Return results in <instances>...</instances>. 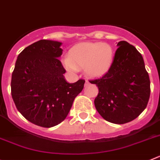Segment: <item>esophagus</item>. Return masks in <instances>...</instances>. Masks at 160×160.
Listing matches in <instances>:
<instances>
[{
  "instance_id": "34e87169",
  "label": "esophagus",
  "mask_w": 160,
  "mask_h": 160,
  "mask_svg": "<svg viewBox=\"0 0 160 160\" xmlns=\"http://www.w3.org/2000/svg\"><path fill=\"white\" fill-rule=\"evenodd\" d=\"M90 82L89 81H87V80H86V82H85V86H89V85H90Z\"/></svg>"
}]
</instances>
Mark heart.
Segmentation results:
<instances>
[{
    "label": "heart",
    "instance_id": "1",
    "mask_svg": "<svg viewBox=\"0 0 160 160\" xmlns=\"http://www.w3.org/2000/svg\"><path fill=\"white\" fill-rule=\"evenodd\" d=\"M113 58V48L109 43H82L70 50L64 64L70 70L84 68L87 75L99 77L109 71Z\"/></svg>",
    "mask_w": 160,
    "mask_h": 160
}]
</instances>
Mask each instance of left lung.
Segmentation results:
<instances>
[{
    "label": "left lung",
    "mask_w": 160,
    "mask_h": 160,
    "mask_svg": "<svg viewBox=\"0 0 160 160\" xmlns=\"http://www.w3.org/2000/svg\"><path fill=\"white\" fill-rule=\"evenodd\" d=\"M110 69L90 80L98 87L96 109L105 121L122 124L139 117L150 98V79L141 54L126 41H120Z\"/></svg>",
    "instance_id": "obj_1"
}]
</instances>
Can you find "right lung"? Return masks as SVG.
Returning <instances> with one entry per match:
<instances>
[{"instance_id": "1", "label": "right lung", "mask_w": 160, "mask_h": 160, "mask_svg": "<svg viewBox=\"0 0 160 160\" xmlns=\"http://www.w3.org/2000/svg\"><path fill=\"white\" fill-rule=\"evenodd\" d=\"M62 43L41 39L18 55L12 74L11 93L17 109L28 121L51 128L63 121L85 80L68 83L58 59Z\"/></svg>"}]
</instances>
